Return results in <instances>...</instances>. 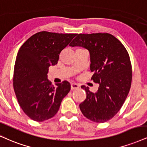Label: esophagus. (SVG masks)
Returning a JSON list of instances; mask_svg holds the SVG:
<instances>
[{
  "label": "esophagus",
  "instance_id": "esophagus-1",
  "mask_svg": "<svg viewBox=\"0 0 147 147\" xmlns=\"http://www.w3.org/2000/svg\"><path fill=\"white\" fill-rule=\"evenodd\" d=\"M70 86H71V90H76L79 88V85L77 84H75V83H72Z\"/></svg>",
  "mask_w": 147,
  "mask_h": 147
}]
</instances>
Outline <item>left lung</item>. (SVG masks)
I'll list each match as a JSON object with an SVG mask.
<instances>
[{"label": "left lung", "mask_w": 147, "mask_h": 147, "mask_svg": "<svg viewBox=\"0 0 147 147\" xmlns=\"http://www.w3.org/2000/svg\"><path fill=\"white\" fill-rule=\"evenodd\" d=\"M70 46L88 49L94 72L92 80L99 84L96 92L81 86L86 92V98L79 105L81 112L92 121L105 123L117 114L129 92L132 68L128 52L107 33L77 34Z\"/></svg>", "instance_id": "1"}]
</instances>
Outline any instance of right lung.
Segmentation results:
<instances>
[{
  "mask_svg": "<svg viewBox=\"0 0 147 147\" xmlns=\"http://www.w3.org/2000/svg\"><path fill=\"white\" fill-rule=\"evenodd\" d=\"M76 35L41 31L30 37L18 53L14 92L23 112L33 121L42 122L53 117L70 90L67 81L52 86L47 74L49 66L57 63L61 51Z\"/></svg>",
  "mask_w": 147,
  "mask_h": 147,
  "instance_id": "1",
  "label": "right lung"
}]
</instances>
